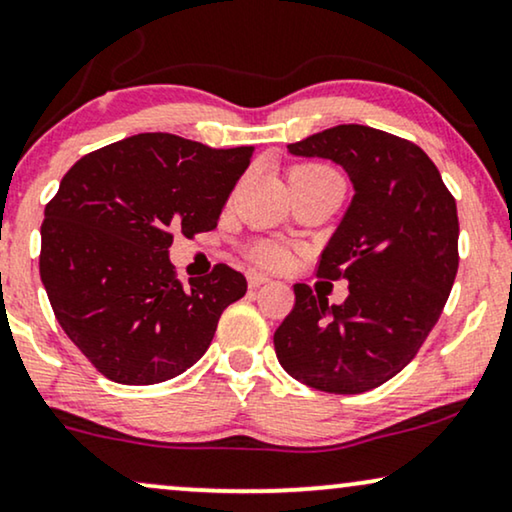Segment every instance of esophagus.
<instances>
[{"instance_id":"1","label":"esophagus","mask_w":512,"mask_h":512,"mask_svg":"<svg viewBox=\"0 0 512 512\" xmlns=\"http://www.w3.org/2000/svg\"><path fill=\"white\" fill-rule=\"evenodd\" d=\"M264 283H269V276L260 274V271H248V286L250 288H260Z\"/></svg>"}]
</instances>
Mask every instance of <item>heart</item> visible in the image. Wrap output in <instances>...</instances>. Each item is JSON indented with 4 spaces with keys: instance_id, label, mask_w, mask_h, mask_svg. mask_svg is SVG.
<instances>
[{
    "instance_id": "obj_1",
    "label": "heart",
    "mask_w": 512,
    "mask_h": 512,
    "mask_svg": "<svg viewBox=\"0 0 512 512\" xmlns=\"http://www.w3.org/2000/svg\"><path fill=\"white\" fill-rule=\"evenodd\" d=\"M293 174H333V172L319 165H302V167H295ZM252 257H255L260 264H264V267H286L290 262V252L283 248V245L271 243V241L257 243L255 248H252Z\"/></svg>"
}]
</instances>
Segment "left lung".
<instances>
[{
  "label": "left lung",
  "instance_id": "1",
  "mask_svg": "<svg viewBox=\"0 0 512 512\" xmlns=\"http://www.w3.org/2000/svg\"><path fill=\"white\" fill-rule=\"evenodd\" d=\"M288 153L340 165L354 198L316 271L345 278L347 300L295 283L278 364L314 390L368 392L416 357L442 314L458 271L456 200L423 148L366 125L323 129Z\"/></svg>",
  "mask_w": 512,
  "mask_h": 512
}]
</instances>
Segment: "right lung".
Here are the masks:
<instances>
[{
	"instance_id": "obj_1",
	"label": "right lung",
	"mask_w": 512,
	"mask_h": 512,
	"mask_svg": "<svg viewBox=\"0 0 512 512\" xmlns=\"http://www.w3.org/2000/svg\"><path fill=\"white\" fill-rule=\"evenodd\" d=\"M252 146L137 134L84 155L44 208L40 276L77 349L120 385L177 378L208 352L219 316L248 290L217 264L181 286L172 234L212 231Z\"/></svg>"
}]
</instances>
